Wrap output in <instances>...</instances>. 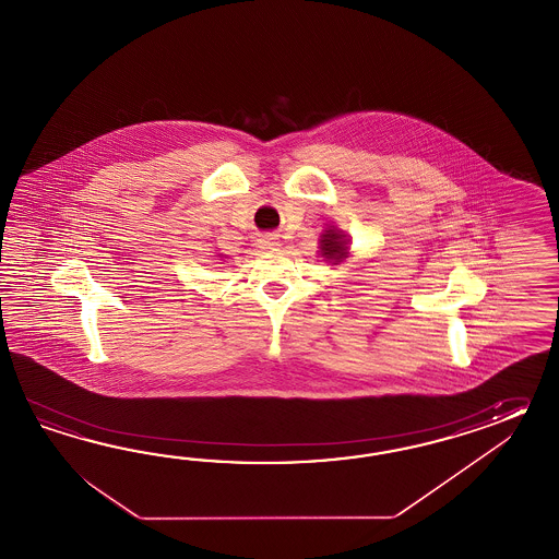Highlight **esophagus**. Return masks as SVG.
Returning a JSON list of instances; mask_svg holds the SVG:
<instances>
[{
  "label": "esophagus",
  "instance_id": "1",
  "mask_svg": "<svg viewBox=\"0 0 559 559\" xmlns=\"http://www.w3.org/2000/svg\"><path fill=\"white\" fill-rule=\"evenodd\" d=\"M258 243H260V248H264V250H278V246H281L278 236H274V234H266V236H262Z\"/></svg>",
  "mask_w": 559,
  "mask_h": 559
}]
</instances>
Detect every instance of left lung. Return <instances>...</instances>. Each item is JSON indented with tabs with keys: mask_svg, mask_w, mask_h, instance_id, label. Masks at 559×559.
<instances>
[{
	"mask_svg": "<svg viewBox=\"0 0 559 559\" xmlns=\"http://www.w3.org/2000/svg\"><path fill=\"white\" fill-rule=\"evenodd\" d=\"M319 250H321V257L325 258L328 262L342 264V262L349 257L346 234H342V231L335 229V227H328V229L321 234Z\"/></svg>",
	"mask_w": 559,
	"mask_h": 559,
	"instance_id": "left-lung-1",
	"label": "left lung"
}]
</instances>
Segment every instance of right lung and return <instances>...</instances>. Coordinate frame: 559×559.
<instances>
[{
  "label": "right lung",
  "mask_w": 559,
  "mask_h": 559,
  "mask_svg": "<svg viewBox=\"0 0 559 559\" xmlns=\"http://www.w3.org/2000/svg\"><path fill=\"white\" fill-rule=\"evenodd\" d=\"M222 257H224V254H222Z\"/></svg>",
  "instance_id": "1"
}]
</instances>
